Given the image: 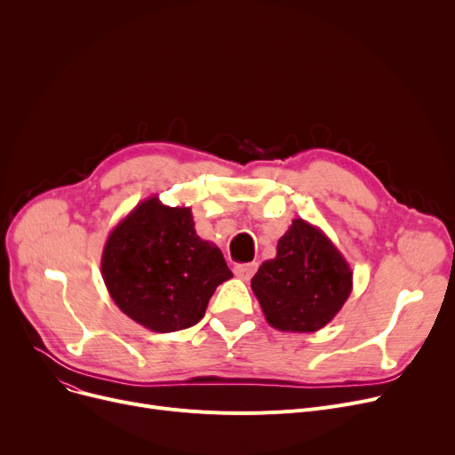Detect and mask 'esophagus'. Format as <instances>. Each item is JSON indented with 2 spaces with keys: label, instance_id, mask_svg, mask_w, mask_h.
Here are the masks:
<instances>
[{
  "label": "esophagus",
  "instance_id": "esophagus-1",
  "mask_svg": "<svg viewBox=\"0 0 455 455\" xmlns=\"http://www.w3.org/2000/svg\"><path fill=\"white\" fill-rule=\"evenodd\" d=\"M256 269H258V264H237L234 267V275L242 280H251Z\"/></svg>",
  "mask_w": 455,
  "mask_h": 455
}]
</instances>
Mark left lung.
<instances>
[{"mask_svg": "<svg viewBox=\"0 0 455 455\" xmlns=\"http://www.w3.org/2000/svg\"><path fill=\"white\" fill-rule=\"evenodd\" d=\"M266 321L280 331H317L352 293V269L339 249L315 225L293 220L251 280Z\"/></svg>", "mask_w": 455, "mask_h": 455, "instance_id": "8db88e82", "label": "left lung"}]
</instances>
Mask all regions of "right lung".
<instances>
[{
    "mask_svg": "<svg viewBox=\"0 0 455 455\" xmlns=\"http://www.w3.org/2000/svg\"><path fill=\"white\" fill-rule=\"evenodd\" d=\"M101 275L116 306L158 333L197 324L215 288L232 278L223 252L197 235L191 208L165 206L156 196L112 228Z\"/></svg>",
    "mask_w": 455,
    "mask_h": 455,
    "instance_id": "1",
    "label": "right lung"
}]
</instances>
